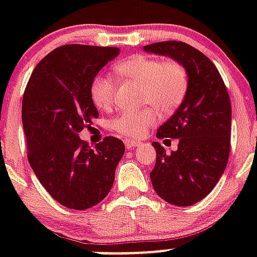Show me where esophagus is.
I'll use <instances>...</instances> for the list:
<instances>
[{"mask_svg": "<svg viewBox=\"0 0 257 257\" xmlns=\"http://www.w3.org/2000/svg\"><path fill=\"white\" fill-rule=\"evenodd\" d=\"M140 144L139 141H133V140H125V147H126V149H131V148H135V147H137V145Z\"/></svg>", "mask_w": 257, "mask_h": 257, "instance_id": "34e87169", "label": "esophagus"}]
</instances>
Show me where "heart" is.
Segmentation results:
<instances>
[{
  "label": "heart",
  "instance_id": "b5f03b06",
  "mask_svg": "<svg viewBox=\"0 0 257 257\" xmlns=\"http://www.w3.org/2000/svg\"><path fill=\"white\" fill-rule=\"evenodd\" d=\"M120 80L141 86V104L148 108L137 112L121 113L112 121L113 131L129 139H140L157 122V110L164 114L175 112L188 92V73L183 64L176 60L159 61L147 56H133L113 66ZM116 84L104 74L94 77L90 96L97 108L110 110L114 106ZM154 108H152V106Z\"/></svg>",
  "mask_w": 257,
  "mask_h": 257
}]
</instances>
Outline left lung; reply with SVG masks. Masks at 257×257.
I'll list each match as a JSON object with an SVG mask.
<instances>
[{"mask_svg": "<svg viewBox=\"0 0 257 257\" xmlns=\"http://www.w3.org/2000/svg\"><path fill=\"white\" fill-rule=\"evenodd\" d=\"M183 64L188 92L175 114L157 131V139H179L171 155L159 143L151 175L155 191L167 203L189 207L215 188L227 167L231 145V100L219 70L209 58L181 41L144 46Z\"/></svg>", "mask_w": 257, "mask_h": 257, "instance_id": "1", "label": "left lung"}]
</instances>
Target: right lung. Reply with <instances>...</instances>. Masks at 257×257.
<instances>
[{
  "mask_svg": "<svg viewBox=\"0 0 257 257\" xmlns=\"http://www.w3.org/2000/svg\"><path fill=\"white\" fill-rule=\"evenodd\" d=\"M118 53L110 46H60L38 62L24 92L29 164L49 195L70 209L84 211L106 197L124 155L120 139L105 137L92 149L78 136L98 117L92 81Z\"/></svg>",
  "mask_w": 257,
  "mask_h": 257,
  "instance_id": "obj_1",
  "label": "right lung"
}]
</instances>
